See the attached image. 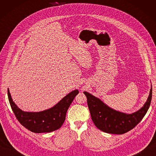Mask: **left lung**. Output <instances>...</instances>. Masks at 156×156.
Instances as JSON below:
<instances>
[{
	"label": "left lung",
	"instance_id": "8db88e82",
	"mask_svg": "<svg viewBox=\"0 0 156 156\" xmlns=\"http://www.w3.org/2000/svg\"><path fill=\"white\" fill-rule=\"evenodd\" d=\"M84 93L87 98L91 119L96 127L106 133L121 135L133 129L146 114L151 101L152 88L144 107L134 113L129 115L109 108L87 92H84Z\"/></svg>",
	"mask_w": 156,
	"mask_h": 156
}]
</instances>
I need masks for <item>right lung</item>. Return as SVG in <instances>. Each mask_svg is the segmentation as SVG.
<instances>
[{"instance_id": "add662e5", "label": "right lung", "mask_w": 156, "mask_h": 156, "mask_svg": "<svg viewBox=\"0 0 156 156\" xmlns=\"http://www.w3.org/2000/svg\"><path fill=\"white\" fill-rule=\"evenodd\" d=\"M78 90L71 92L51 108L39 112H24L12 101L8 88V98L12 110L23 127L34 133H49L59 129L66 119V112Z\"/></svg>"}]
</instances>
